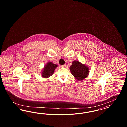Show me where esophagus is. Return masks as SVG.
Wrapping results in <instances>:
<instances>
[{
  "mask_svg": "<svg viewBox=\"0 0 127 127\" xmlns=\"http://www.w3.org/2000/svg\"><path fill=\"white\" fill-rule=\"evenodd\" d=\"M66 67V65H64L61 66V67H62V68H65Z\"/></svg>",
  "mask_w": 127,
  "mask_h": 127,
  "instance_id": "1",
  "label": "esophagus"
}]
</instances>
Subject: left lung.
<instances>
[{"label": "left lung", "instance_id": "1", "mask_svg": "<svg viewBox=\"0 0 127 127\" xmlns=\"http://www.w3.org/2000/svg\"><path fill=\"white\" fill-rule=\"evenodd\" d=\"M70 72L77 81L82 80L85 79L89 74V68L78 61H74L72 65L69 67Z\"/></svg>", "mask_w": 127, "mask_h": 127}]
</instances>
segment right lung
Masks as SVG:
<instances>
[{
    "label": "right lung",
    "mask_w": 127,
    "mask_h": 127,
    "mask_svg": "<svg viewBox=\"0 0 127 127\" xmlns=\"http://www.w3.org/2000/svg\"><path fill=\"white\" fill-rule=\"evenodd\" d=\"M58 66L57 65L53 63L52 62H48L42 70L41 76L44 78H48L52 75L55 69Z\"/></svg>",
    "instance_id": "right-lung-1"
}]
</instances>
